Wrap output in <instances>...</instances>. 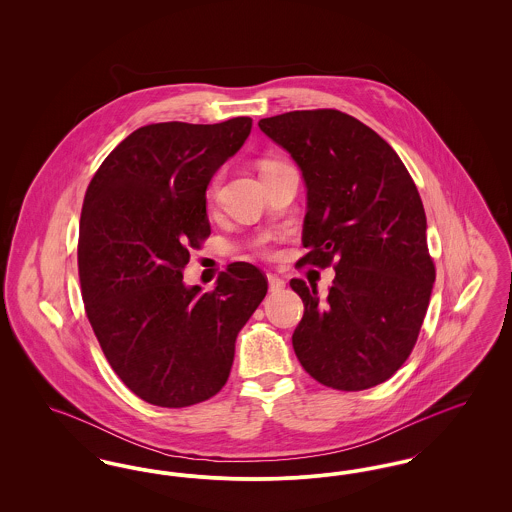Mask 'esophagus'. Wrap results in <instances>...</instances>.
<instances>
[{"mask_svg":"<svg viewBox=\"0 0 512 512\" xmlns=\"http://www.w3.org/2000/svg\"><path fill=\"white\" fill-rule=\"evenodd\" d=\"M284 288H286V282L282 278H278L274 274H268V292L280 293L284 292Z\"/></svg>","mask_w":512,"mask_h":512,"instance_id":"1","label":"esophagus"}]
</instances>
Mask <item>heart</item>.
<instances>
[{
    "mask_svg": "<svg viewBox=\"0 0 512 512\" xmlns=\"http://www.w3.org/2000/svg\"><path fill=\"white\" fill-rule=\"evenodd\" d=\"M217 188H219V176L213 180V184H211V195L215 194L217 192ZM259 247L265 251V238L263 240H259Z\"/></svg>",
    "mask_w": 512,
    "mask_h": 512,
    "instance_id": "1",
    "label": "heart"
}]
</instances>
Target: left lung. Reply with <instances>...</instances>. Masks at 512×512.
Segmentation results:
<instances>
[{"instance_id":"8db88e82","label":"left lung","mask_w":512,"mask_h":512,"mask_svg":"<svg viewBox=\"0 0 512 512\" xmlns=\"http://www.w3.org/2000/svg\"><path fill=\"white\" fill-rule=\"evenodd\" d=\"M259 128L292 155L307 186L301 263L336 261L326 299L290 282L305 305L293 351L328 388L378 386L411 355L436 280L413 178L386 140L336 109L292 111Z\"/></svg>"}]
</instances>
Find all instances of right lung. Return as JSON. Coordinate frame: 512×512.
<instances>
[{
    "label": "right lung",
    "instance_id": "obj_1",
    "mask_svg": "<svg viewBox=\"0 0 512 512\" xmlns=\"http://www.w3.org/2000/svg\"><path fill=\"white\" fill-rule=\"evenodd\" d=\"M251 124L142 126L86 190L78 238L86 315L111 368L151 405L180 409L219 393L236 338L267 295L265 274L249 263H232L213 292L182 280L190 249L211 234L207 186Z\"/></svg>",
    "mask_w": 512,
    "mask_h": 512
}]
</instances>
